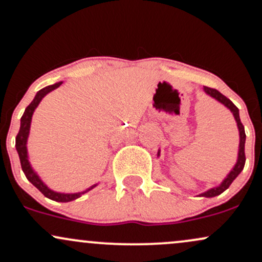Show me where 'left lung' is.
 I'll list each match as a JSON object with an SVG mask.
<instances>
[{
    "label": "left lung",
    "instance_id": "obj_1",
    "mask_svg": "<svg viewBox=\"0 0 262 262\" xmlns=\"http://www.w3.org/2000/svg\"><path fill=\"white\" fill-rule=\"evenodd\" d=\"M204 89V92L208 94V95L211 96V98H214L215 100H218L219 102H222L224 106H226L229 108V110L233 113V115L235 117V121L237 123V128H239V135H240V143H239V154H237V161H236V164L234 166V168L230 170V173H229L228 176H226V178L224 181L222 182V184L218 187H214L211 188V189L207 190V192L202 193V196H207V198H213V196H216L219 194H222L224 190L228 189L229 187H230V184L233 183V181L235 178L237 177V176L242 173V170L244 169V166H245V140H246V135H245V130H244V126L242 121H240V116H239V108H237L235 105L233 104V101H230L226 96L223 95L222 93H219L216 89H213V88H208V86H204L203 88ZM158 155H160V152H158Z\"/></svg>",
    "mask_w": 262,
    "mask_h": 262
}]
</instances>
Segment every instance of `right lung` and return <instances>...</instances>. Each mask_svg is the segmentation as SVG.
<instances>
[{"label": "right lung", "instance_id": "right-lung-1", "mask_svg": "<svg viewBox=\"0 0 262 262\" xmlns=\"http://www.w3.org/2000/svg\"><path fill=\"white\" fill-rule=\"evenodd\" d=\"M61 84H63V81H59V83H55L53 85H49V86L43 88V89H40L39 92L36 94V96H34L33 101H32L31 104L26 107L25 114H23L22 117H20V127H19L18 134H17V137H16V149H17V152H18V156H19L20 167H22L23 173H25L28 181L31 182V183L33 184V186L36 187L39 192H42V194L44 196H47V198L52 199V201H55V202L66 203V202H72V201H74V199L79 198V196H81V194L89 192L90 189H93L94 187H96V184H94V186L90 187L89 189L84 190V192H81V193L66 194V193L54 192V190L49 189V188L43 183L42 179L38 177L37 173L32 169L31 164H29V161H28V155H27V139H28V135H29V128H31L32 115H33L36 107L39 105L40 100H42L44 96L47 95V94L51 93L52 90L59 88Z\"/></svg>", "mask_w": 262, "mask_h": 262}]
</instances>
